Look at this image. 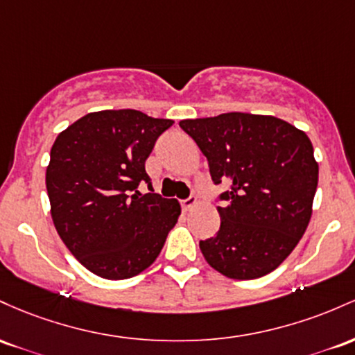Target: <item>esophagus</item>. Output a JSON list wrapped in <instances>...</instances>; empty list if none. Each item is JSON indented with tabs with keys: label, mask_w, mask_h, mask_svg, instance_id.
<instances>
[{
	"label": "esophagus",
	"mask_w": 355,
	"mask_h": 355,
	"mask_svg": "<svg viewBox=\"0 0 355 355\" xmlns=\"http://www.w3.org/2000/svg\"><path fill=\"white\" fill-rule=\"evenodd\" d=\"M198 202H199V201H198L196 196H189L188 199H182L181 206H182V209H184V211H189V209L196 208Z\"/></svg>",
	"instance_id": "34e87169"
}]
</instances>
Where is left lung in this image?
<instances>
[{
	"mask_svg": "<svg viewBox=\"0 0 355 355\" xmlns=\"http://www.w3.org/2000/svg\"><path fill=\"white\" fill-rule=\"evenodd\" d=\"M179 125L208 159L213 181L230 184L221 194L230 205L218 206L220 231L199 241L205 260L233 280L273 272L312 218L318 164L309 135L273 115L243 112Z\"/></svg>",
	"mask_w": 355,
	"mask_h": 355,
	"instance_id": "obj_1",
	"label": "left lung"
}]
</instances>
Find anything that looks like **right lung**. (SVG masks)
Masks as SVG:
<instances>
[{
  "mask_svg": "<svg viewBox=\"0 0 355 355\" xmlns=\"http://www.w3.org/2000/svg\"><path fill=\"white\" fill-rule=\"evenodd\" d=\"M174 124L141 110H101L58 134L46 166V191L57 233L97 277L124 280L156 261L178 223V199L142 194L146 161Z\"/></svg>",
  "mask_w": 355,
  "mask_h": 355,
  "instance_id": "add662e5",
  "label": "right lung"
}]
</instances>
